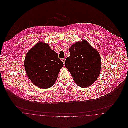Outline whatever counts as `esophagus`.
Masks as SVG:
<instances>
[{
  "label": "esophagus",
  "mask_w": 128,
  "mask_h": 128,
  "mask_svg": "<svg viewBox=\"0 0 128 128\" xmlns=\"http://www.w3.org/2000/svg\"><path fill=\"white\" fill-rule=\"evenodd\" d=\"M62 62L64 63V64H65V63H66V60H65L64 58H62Z\"/></svg>",
  "instance_id": "34e87169"
}]
</instances>
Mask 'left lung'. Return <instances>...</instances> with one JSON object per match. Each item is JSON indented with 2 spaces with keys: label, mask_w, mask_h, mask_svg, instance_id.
Masks as SVG:
<instances>
[{
  "label": "left lung",
  "mask_w": 128,
  "mask_h": 128,
  "mask_svg": "<svg viewBox=\"0 0 128 128\" xmlns=\"http://www.w3.org/2000/svg\"><path fill=\"white\" fill-rule=\"evenodd\" d=\"M70 52V56L66 60V67L77 86L89 87L100 74L102 60L99 53L84 39L73 44Z\"/></svg>",
  "instance_id": "8db88e82"
}]
</instances>
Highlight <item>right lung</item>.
Listing matches in <instances>:
<instances>
[{"mask_svg": "<svg viewBox=\"0 0 128 128\" xmlns=\"http://www.w3.org/2000/svg\"><path fill=\"white\" fill-rule=\"evenodd\" d=\"M24 65L28 76L36 86L48 89L55 84L64 64L48 44L41 41L28 51Z\"/></svg>", "mask_w": 128, "mask_h": 128, "instance_id": "right-lung-1", "label": "right lung"}]
</instances>
